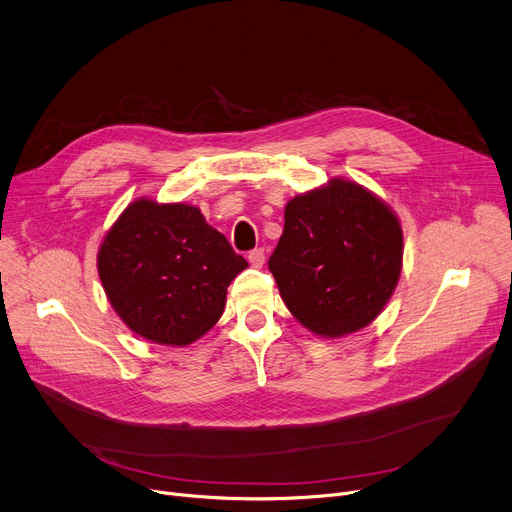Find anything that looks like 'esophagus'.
I'll return each mask as SVG.
<instances>
[{"mask_svg": "<svg viewBox=\"0 0 512 512\" xmlns=\"http://www.w3.org/2000/svg\"><path fill=\"white\" fill-rule=\"evenodd\" d=\"M247 259H249V263H251L253 267H263V263H265V251H263V249H253V251L247 255Z\"/></svg>", "mask_w": 512, "mask_h": 512, "instance_id": "1", "label": "esophagus"}]
</instances>
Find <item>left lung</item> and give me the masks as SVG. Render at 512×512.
Returning <instances> with one entry per match:
<instances>
[{
	"label": "left lung",
	"mask_w": 512,
	"mask_h": 512,
	"mask_svg": "<svg viewBox=\"0 0 512 512\" xmlns=\"http://www.w3.org/2000/svg\"><path fill=\"white\" fill-rule=\"evenodd\" d=\"M269 271L304 327L337 339L361 331L396 290L404 239L394 210L351 179L294 196Z\"/></svg>",
	"instance_id": "8db88e82"
}]
</instances>
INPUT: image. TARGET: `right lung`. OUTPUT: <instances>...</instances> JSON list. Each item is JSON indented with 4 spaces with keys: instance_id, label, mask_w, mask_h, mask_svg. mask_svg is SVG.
Instances as JSON below:
<instances>
[{
    "instance_id": "right-lung-1",
    "label": "right lung",
    "mask_w": 512,
    "mask_h": 512,
    "mask_svg": "<svg viewBox=\"0 0 512 512\" xmlns=\"http://www.w3.org/2000/svg\"><path fill=\"white\" fill-rule=\"evenodd\" d=\"M200 208L138 198L98 251L104 292L126 327L157 345L185 347L224 312L226 288L247 269Z\"/></svg>"
}]
</instances>
